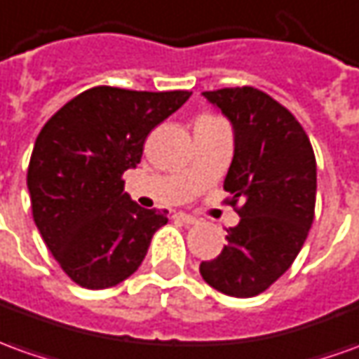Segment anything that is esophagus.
<instances>
[{
	"mask_svg": "<svg viewBox=\"0 0 359 359\" xmlns=\"http://www.w3.org/2000/svg\"><path fill=\"white\" fill-rule=\"evenodd\" d=\"M174 219L175 221L184 222V224H195V222H197V219H195L194 215H187V212H175Z\"/></svg>",
	"mask_w": 359,
	"mask_h": 359,
	"instance_id": "1",
	"label": "esophagus"
}]
</instances>
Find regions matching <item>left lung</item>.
Segmentation results:
<instances>
[{"label":"left lung","mask_w":359,"mask_h":359,"mask_svg":"<svg viewBox=\"0 0 359 359\" xmlns=\"http://www.w3.org/2000/svg\"><path fill=\"white\" fill-rule=\"evenodd\" d=\"M231 118L234 158L224 177L226 203L241 215L203 279L231 297H254L295 262L315 219L316 160L287 107L252 86L203 91Z\"/></svg>","instance_id":"1"}]
</instances>
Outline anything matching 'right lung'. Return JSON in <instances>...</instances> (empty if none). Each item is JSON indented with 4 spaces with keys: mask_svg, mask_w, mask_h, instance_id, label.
I'll use <instances>...</instances> for the list:
<instances>
[{
    "mask_svg": "<svg viewBox=\"0 0 359 359\" xmlns=\"http://www.w3.org/2000/svg\"><path fill=\"white\" fill-rule=\"evenodd\" d=\"M191 91L95 86L52 115L34 142L27 187L36 229L64 273L86 289L133 276L168 211H147L125 194L150 130Z\"/></svg>",
    "mask_w": 359,
    "mask_h": 359,
    "instance_id": "right-lung-1",
    "label": "right lung"
}]
</instances>
